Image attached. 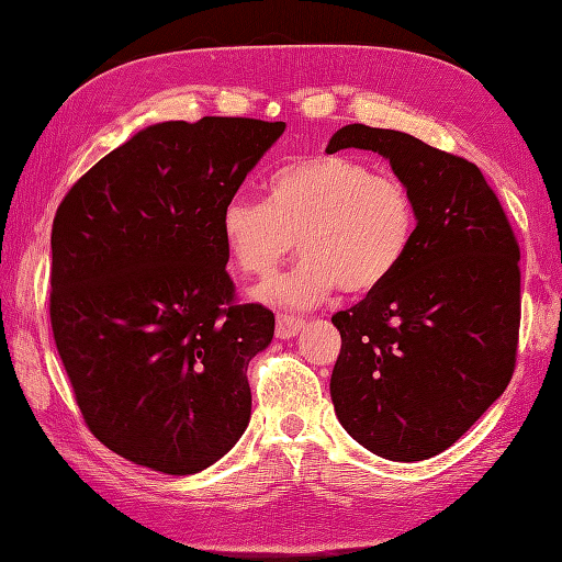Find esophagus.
<instances>
[{"label":"esophagus","instance_id":"obj_1","mask_svg":"<svg viewBox=\"0 0 562 562\" xmlns=\"http://www.w3.org/2000/svg\"><path fill=\"white\" fill-rule=\"evenodd\" d=\"M302 328H304V321L300 316H293V314H279L277 316V337H281V339L295 337Z\"/></svg>","mask_w":562,"mask_h":562}]
</instances>
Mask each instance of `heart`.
I'll return each instance as SVG.
<instances>
[{
    "label": "heart",
    "instance_id": "1",
    "mask_svg": "<svg viewBox=\"0 0 562 562\" xmlns=\"http://www.w3.org/2000/svg\"><path fill=\"white\" fill-rule=\"evenodd\" d=\"M415 229L407 184L345 155L285 164L267 180L265 203L234 196L220 213L229 258L248 277L274 274L297 239L304 258L262 291L288 307H310L335 288L375 291L401 267Z\"/></svg>",
    "mask_w": 562,
    "mask_h": 562
}]
</instances>
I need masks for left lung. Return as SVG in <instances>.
Here are the masks:
<instances>
[{
	"instance_id": "1",
	"label": "left lung",
	"mask_w": 562,
	"mask_h": 562,
	"mask_svg": "<svg viewBox=\"0 0 562 562\" xmlns=\"http://www.w3.org/2000/svg\"><path fill=\"white\" fill-rule=\"evenodd\" d=\"M372 149L411 190L417 229L401 267L333 316L330 398L347 434L391 462L448 450L512 382L520 248L481 168L389 128L349 124L326 151Z\"/></svg>"
}]
</instances>
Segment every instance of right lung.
I'll list each match as a JSON object with an SVG mask.
<instances>
[{"mask_svg":"<svg viewBox=\"0 0 562 562\" xmlns=\"http://www.w3.org/2000/svg\"><path fill=\"white\" fill-rule=\"evenodd\" d=\"M283 122L203 116L135 133L65 194L50 229V328L91 434L171 475L248 427L246 370L274 314L236 304L220 213Z\"/></svg>","mask_w":562,"mask_h":562,"instance_id":"1","label":"right lung"}]
</instances>
